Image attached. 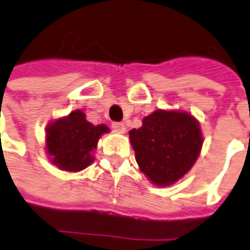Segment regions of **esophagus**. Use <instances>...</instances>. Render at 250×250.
<instances>
[{"label":"esophagus","instance_id":"1","mask_svg":"<svg viewBox=\"0 0 250 250\" xmlns=\"http://www.w3.org/2000/svg\"><path fill=\"white\" fill-rule=\"evenodd\" d=\"M112 128H115V130H116V131H119V132H125V123H122V122H113V123H112Z\"/></svg>","mask_w":250,"mask_h":250}]
</instances>
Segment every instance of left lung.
<instances>
[{
    "instance_id": "8db88e82",
    "label": "left lung",
    "mask_w": 250,
    "mask_h": 250,
    "mask_svg": "<svg viewBox=\"0 0 250 250\" xmlns=\"http://www.w3.org/2000/svg\"><path fill=\"white\" fill-rule=\"evenodd\" d=\"M130 134L139 168L159 186L181 179L193 167L203 145L197 120L186 112H153Z\"/></svg>"
}]
</instances>
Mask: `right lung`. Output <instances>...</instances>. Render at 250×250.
<instances>
[{"mask_svg":"<svg viewBox=\"0 0 250 250\" xmlns=\"http://www.w3.org/2000/svg\"><path fill=\"white\" fill-rule=\"evenodd\" d=\"M104 132H108L106 125H93L83 112H71L67 118L56 120L47 127V153L61 169L81 171L94 159L97 142Z\"/></svg>","mask_w":250,"mask_h":250,"instance_id":"obj_1","label":"right lung"}]
</instances>
